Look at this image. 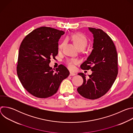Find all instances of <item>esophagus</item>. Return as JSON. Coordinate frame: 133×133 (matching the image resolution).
I'll use <instances>...</instances> for the list:
<instances>
[{
	"label": "esophagus",
	"mask_w": 133,
	"mask_h": 133,
	"mask_svg": "<svg viewBox=\"0 0 133 133\" xmlns=\"http://www.w3.org/2000/svg\"><path fill=\"white\" fill-rule=\"evenodd\" d=\"M75 75V73H74L72 72H70V74H69L70 76H74Z\"/></svg>",
	"instance_id": "obj_1"
}]
</instances>
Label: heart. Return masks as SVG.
Returning <instances> with one entry per match:
<instances>
[{
	"instance_id": "obj_1",
	"label": "heart",
	"mask_w": 133,
	"mask_h": 133,
	"mask_svg": "<svg viewBox=\"0 0 133 133\" xmlns=\"http://www.w3.org/2000/svg\"><path fill=\"white\" fill-rule=\"evenodd\" d=\"M71 38L74 43L75 45L79 50L84 49L87 45L88 40L85 36L81 33H76L74 34L71 36ZM64 42H62L58 46L59 49H61L63 48L64 45ZM67 66L69 69L74 68V65L77 64L78 61L76 58H70L68 59L65 62Z\"/></svg>"
}]
</instances>
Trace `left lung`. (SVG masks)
<instances>
[{"label": "left lung", "instance_id": "8db88e82", "mask_svg": "<svg viewBox=\"0 0 133 133\" xmlns=\"http://www.w3.org/2000/svg\"><path fill=\"white\" fill-rule=\"evenodd\" d=\"M88 28L93 34L94 49L81 67L92 72L87 78L85 74H78L84 82L77 91L83 97L93 100L104 96L114 83L118 74V56L114 44L105 32Z\"/></svg>", "mask_w": 133, "mask_h": 133}]
</instances>
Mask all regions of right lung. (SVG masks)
<instances>
[{
    "mask_svg": "<svg viewBox=\"0 0 133 133\" xmlns=\"http://www.w3.org/2000/svg\"><path fill=\"white\" fill-rule=\"evenodd\" d=\"M64 31L48 27L36 28L27 35L19 47L17 73L24 88L41 98L57 91L62 82L69 75L63 65L53 70L49 64L58 52V41Z\"/></svg>",
    "mask_w": 133,
    "mask_h": 133,
    "instance_id": "obj_1",
    "label": "right lung"
}]
</instances>
